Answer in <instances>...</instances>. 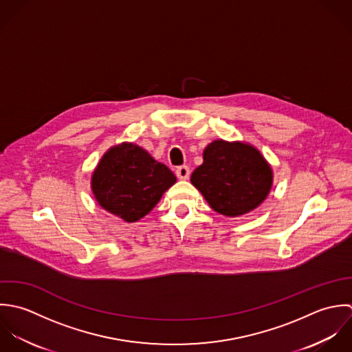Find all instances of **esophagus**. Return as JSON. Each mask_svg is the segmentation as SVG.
Segmentation results:
<instances>
[{"label":"esophagus","mask_w":352,"mask_h":352,"mask_svg":"<svg viewBox=\"0 0 352 352\" xmlns=\"http://www.w3.org/2000/svg\"><path fill=\"white\" fill-rule=\"evenodd\" d=\"M175 174L179 179H188L190 175V168L188 166H179V167H177Z\"/></svg>","instance_id":"1"}]
</instances>
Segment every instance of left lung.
I'll use <instances>...</instances> for the list:
<instances>
[{"instance_id":"obj_1","label":"left lung","mask_w":352,"mask_h":352,"mask_svg":"<svg viewBox=\"0 0 352 352\" xmlns=\"http://www.w3.org/2000/svg\"><path fill=\"white\" fill-rule=\"evenodd\" d=\"M203 157L204 163L192 174V184L213 211L239 216L257 208L268 196L272 170L254 146L216 140Z\"/></svg>"}]
</instances>
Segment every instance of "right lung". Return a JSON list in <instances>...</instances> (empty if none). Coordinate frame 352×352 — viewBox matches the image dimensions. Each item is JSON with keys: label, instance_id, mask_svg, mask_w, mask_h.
Wrapping results in <instances>:
<instances>
[{"label": "right lung", "instance_id": "1", "mask_svg": "<svg viewBox=\"0 0 352 352\" xmlns=\"http://www.w3.org/2000/svg\"><path fill=\"white\" fill-rule=\"evenodd\" d=\"M177 181L173 171L135 144L111 148L92 175L98 203L125 221H136L151 211Z\"/></svg>", "mask_w": 352, "mask_h": 352}]
</instances>
